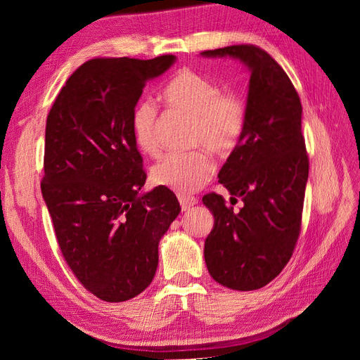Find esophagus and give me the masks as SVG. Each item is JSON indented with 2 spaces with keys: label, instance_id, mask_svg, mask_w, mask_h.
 <instances>
[{
  "label": "esophagus",
  "instance_id": "esophagus-1",
  "mask_svg": "<svg viewBox=\"0 0 360 360\" xmlns=\"http://www.w3.org/2000/svg\"><path fill=\"white\" fill-rule=\"evenodd\" d=\"M179 201H180V205H181V210H184V212L191 210L192 207L198 202L195 197H186V195H180Z\"/></svg>",
  "mask_w": 360,
  "mask_h": 360
}]
</instances>
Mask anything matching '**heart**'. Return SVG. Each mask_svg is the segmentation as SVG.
Returning a JSON list of instances; mask_svg holds the SVG:
<instances>
[{
	"mask_svg": "<svg viewBox=\"0 0 360 360\" xmlns=\"http://www.w3.org/2000/svg\"><path fill=\"white\" fill-rule=\"evenodd\" d=\"M163 99L174 110L193 118L191 144L207 147L219 156L230 155L240 143L246 126V108L234 91H222L210 76L180 69L167 82ZM132 134L138 148L148 156L160 150L158 110L153 102H139L132 112ZM213 160L202 150L172 153L151 168V180L179 193L198 191L212 177Z\"/></svg>",
	"mask_w": 360,
	"mask_h": 360,
	"instance_id": "obj_1",
	"label": "heart"
}]
</instances>
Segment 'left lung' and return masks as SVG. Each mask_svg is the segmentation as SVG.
<instances>
[{"label": "left lung", "mask_w": 360, "mask_h": 360, "mask_svg": "<svg viewBox=\"0 0 360 360\" xmlns=\"http://www.w3.org/2000/svg\"><path fill=\"white\" fill-rule=\"evenodd\" d=\"M201 56L237 58L250 72L245 132L217 174L243 207L236 212L214 192L202 197L214 217L204 245L205 264L224 287L258 290L287 266L300 233L309 172L302 103L284 69L258 46L234 45Z\"/></svg>", "instance_id": "8db88e82"}]
</instances>
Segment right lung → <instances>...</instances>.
<instances>
[{
	"instance_id": "1",
	"label": "right lung",
	"mask_w": 360,
	"mask_h": 360,
	"mask_svg": "<svg viewBox=\"0 0 360 360\" xmlns=\"http://www.w3.org/2000/svg\"><path fill=\"white\" fill-rule=\"evenodd\" d=\"M174 61L93 58L73 72L48 114L43 200L66 263L105 302L150 285L159 240L181 210L168 188L141 193L147 174L132 134L146 84Z\"/></svg>"
}]
</instances>
